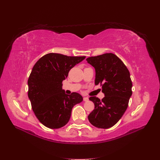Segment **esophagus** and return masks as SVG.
<instances>
[{"mask_svg": "<svg viewBox=\"0 0 160 160\" xmlns=\"http://www.w3.org/2000/svg\"><path fill=\"white\" fill-rule=\"evenodd\" d=\"M83 101H89V98H88V97H84V98H83Z\"/></svg>", "mask_w": 160, "mask_h": 160, "instance_id": "obj_1", "label": "esophagus"}]
</instances>
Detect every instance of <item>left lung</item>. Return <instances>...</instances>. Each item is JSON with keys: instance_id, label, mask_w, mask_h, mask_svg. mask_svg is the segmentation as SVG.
<instances>
[{"instance_id": "8db88e82", "label": "left lung", "mask_w": 160, "mask_h": 160, "mask_svg": "<svg viewBox=\"0 0 160 160\" xmlns=\"http://www.w3.org/2000/svg\"><path fill=\"white\" fill-rule=\"evenodd\" d=\"M86 60L95 68V84L101 85L105 95L101 100L96 97L89 98L95 109L89 115L88 119L96 128H111L122 118L132 95L129 71L122 61L113 53L91 57Z\"/></svg>"}]
</instances>
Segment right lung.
<instances>
[{"label":"right lung","mask_w":160,"mask_h":160,"mask_svg":"<svg viewBox=\"0 0 160 160\" xmlns=\"http://www.w3.org/2000/svg\"><path fill=\"white\" fill-rule=\"evenodd\" d=\"M85 58L51 52L42 57L34 65L28 79V96L34 113L47 128L65 126L73 106L83 101L78 93L65 94L62 82L71 69Z\"/></svg>","instance_id":"add662e5"}]
</instances>
